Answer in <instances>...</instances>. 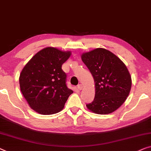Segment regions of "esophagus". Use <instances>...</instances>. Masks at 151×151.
I'll return each mask as SVG.
<instances>
[{
	"mask_svg": "<svg viewBox=\"0 0 151 151\" xmlns=\"http://www.w3.org/2000/svg\"><path fill=\"white\" fill-rule=\"evenodd\" d=\"M82 87H83V86H82V84H78V86H77V88H78V90L81 91V90H82Z\"/></svg>",
	"mask_w": 151,
	"mask_h": 151,
	"instance_id": "esophagus-1",
	"label": "esophagus"
}]
</instances>
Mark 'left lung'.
<instances>
[{"instance_id": "1", "label": "left lung", "mask_w": 151, "mask_h": 151, "mask_svg": "<svg viewBox=\"0 0 151 151\" xmlns=\"http://www.w3.org/2000/svg\"><path fill=\"white\" fill-rule=\"evenodd\" d=\"M95 81L93 101L87 104L91 112L108 114L119 108L129 95L132 77L126 65L114 54L99 47L81 55Z\"/></svg>"}]
</instances>
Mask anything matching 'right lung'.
<instances>
[{
    "mask_svg": "<svg viewBox=\"0 0 151 151\" xmlns=\"http://www.w3.org/2000/svg\"><path fill=\"white\" fill-rule=\"evenodd\" d=\"M71 55V51L47 47L24 67L19 74V87L28 106L36 112L50 115L64 108L73 91L67 88L62 65Z\"/></svg>",
    "mask_w": 151,
    "mask_h": 151,
    "instance_id": "right-lung-1",
    "label": "right lung"
}]
</instances>
